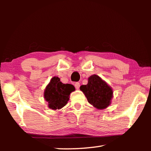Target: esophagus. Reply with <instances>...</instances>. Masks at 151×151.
Instances as JSON below:
<instances>
[{"mask_svg": "<svg viewBox=\"0 0 151 151\" xmlns=\"http://www.w3.org/2000/svg\"><path fill=\"white\" fill-rule=\"evenodd\" d=\"M80 83H76L75 84V88H76V89H78L79 88H80Z\"/></svg>", "mask_w": 151, "mask_h": 151, "instance_id": "34e87169", "label": "esophagus"}]
</instances>
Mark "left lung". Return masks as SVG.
Masks as SVG:
<instances>
[{
    "label": "left lung",
    "mask_w": 151,
    "mask_h": 151,
    "mask_svg": "<svg viewBox=\"0 0 151 151\" xmlns=\"http://www.w3.org/2000/svg\"><path fill=\"white\" fill-rule=\"evenodd\" d=\"M80 90L85 94L88 103L97 109H104L111 104L112 88L98 75H91L88 78L87 85H81Z\"/></svg>",
    "instance_id": "obj_1"
}]
</instances>
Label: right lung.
Segmentation results:
<instances>
[{
	"label": "right lung",
	"instance_id": "obj_1",
	"mask_svg": "<svg viewBox=\"0 0 151 151\" xmlns=\"http://www.w3.org/2000/svg\"><path fill=\"white\" fill-rule=\"evenodd\" d=\"M75 91V88L73 85L64 84L58 76H54L46 86L44 98L48 102L49 109L58 110L67 104L70 94Z\"/></svg>",
	"mask_w": 151,
	"mask_h": 151
}]
</instances>
